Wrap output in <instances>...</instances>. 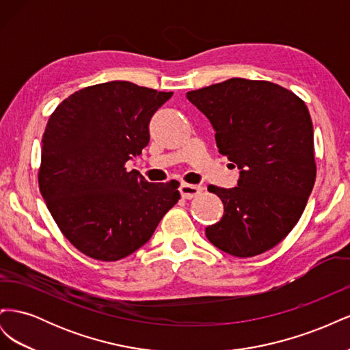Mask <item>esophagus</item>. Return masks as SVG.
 Instances as JSON below:
<instances>
[{
	"label": "esophagus",
	"instance_id": "1",
	"mask_svg": "<svg viewBox=\"0 0 350 350\" xmlns=\"http://www.w3.org/2000/svg\"><path fill=\"white\" fill-rule=\"evenodd\" d=\"M179 193H181L183 198H187V200H191L194 197H197L200 193H201V187L198 185H193V184H181V187H179Z\"/></svg>",
	"mask_w": 350,
	"mask_h": 350
}]
</instances>
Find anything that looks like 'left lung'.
Here are the masks:
<instances>
[{"label":"left lung","instance_id":"obj_1","mask_svg":"<svg viewBox=\"0 0 350 350\" xmlns=\"http://www.w3.org/2000/svg\"><path fill=\"white\" fill-rule=\"evenodd\" d=\"M238 166V187L210 185L225 213L206 228L219 250L247 258L276 247L298 224L315 183L314 131L302 99L279 84L229 79L187 93Z\"/></svg>","mask_w":350,"mask_h":350}]
</instances>
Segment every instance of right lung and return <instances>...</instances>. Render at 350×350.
<instances>
[{
  "mask_svg": "<svg viewBox=\"0 0 350 350\" xmlns=\"http://www.w3.org/2000/svg\"><path fill=\"white\" fill-rule=\"evenodd\" d=\"M172 94L108 81L72 93L49 116L39 189L59 230L88 257L130 256L181 197L179 183L152 184L125 167L149 144L150 118Z\"/></svg>",
  "mask_w": 350,
  "mask_h": 350,
  "instance_id": "1",
  "label": "right lung"
}]
</instances>
